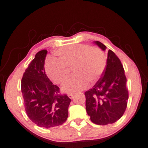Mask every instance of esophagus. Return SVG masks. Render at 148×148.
Here are the masks:
<instances>
[{
	"instance_id": "obj_1",
	"label": "esophagus",
	"mask_w": 148,
	"mask_h": 148,
	"mask_svg": "<svg viewBox=\"0 0 148 148\" xmlns=\"http://www.w3.org/2000/svg\"><path fill=\"white\" fill-rule=\"evenodd\" d=\"M73 96H74V95H73V94H68V97H69V99H73Z\"/></svg>"
}]
</instances>
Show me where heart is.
<instances>
[{
    "instance_id": "b5f03b06",
    "label": "heart",
    "mask_w": 148,
    "mask_h": 148,
    "mask_svg": "<svg viewBox=\"0 0 148 148\" xmlns=\"http://www.w3.org/2000/svg\"><path fill=\"white\" fill-rule=\"evenodd\" d=\"M58 59L49 61L46 71L50 79L56 84H62L73 68L76 75L64 84L62 90L66 93H75L88 87L89 81L98 80L106 66L104 52L99 48H91L86 44H75L60 48L57 51Z\"/></svg>"
}]
</instances>
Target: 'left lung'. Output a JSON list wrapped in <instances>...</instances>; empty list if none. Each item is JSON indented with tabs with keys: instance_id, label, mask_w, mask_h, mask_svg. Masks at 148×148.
Wrapping results in <instances>:
<instances>
[{
	"instance_id": "obj_1",
	"label": "left lung",
	"mask_w": 148,
	"mask_h": 148,
	"mask_svg": "<svg viewBox=\"0 0 148 148\" xmlns=\"http://www.w3.org/2000/svg\"><path fill=\"white\" fill-rule=\"evenodd\" d=\"M105 51L106 46L95 41ZM102 77L85 92L86 110L92 122L98 125L113 124L122 117L128 100L126 77L121 60L111 49L108 50L106 66Z\"/></svg>"
}]
</instances>
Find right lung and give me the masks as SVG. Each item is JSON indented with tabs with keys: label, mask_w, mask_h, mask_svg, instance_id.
Instances as JSON below:
<instances>
[{
	"label": "right lung",
	"mask_w": 148,
	"mask_h": 148,
	"mask_svg": "<svg viewBox=\"0 0 148 148\" xmlns=\"http://www.w3.org/2000/svg\"><path fill=\"white\" fill-rule=\"evenodd\" d=\"M47 53V50H41L29 63L21 80V91L29 119L38 126L50 128L66 121L71 100L66 95H60L59 88L46 75Z\"/></svg>",
	"instance_id": "add662e5"
}]
</instances>
